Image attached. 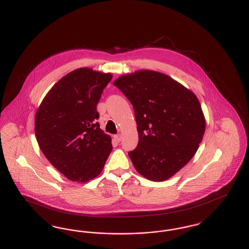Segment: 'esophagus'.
<instances>
[{
    "label": "esophagus",
    "mask_w": 249,
    "mask_h": 249,
    "mask_svg": "<svg viewBox=\"0 0 249 249\" xmlns=\"http://www.w3.org/2000/svg\"><path fill=\"white\" fill-rule=\"evenodd\" d=\"M114 140H115L117 142H120V141H121V136H120V134H116V135H114Z\"/></svg>",
    "instance_id": "1"
}]
</instances>
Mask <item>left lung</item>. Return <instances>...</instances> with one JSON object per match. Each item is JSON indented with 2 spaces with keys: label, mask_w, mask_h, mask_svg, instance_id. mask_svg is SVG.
<instances>
[{
  "label": "left lung",
  "mask_w": 249,
  "mask_h": 249,
  "mask_svg": "<svg viewBox=\"0 0 249 249\" xmlns=\"http://www.w3.org/2000/svg\"><path fill=\"white\" fill-rule=\"evenodd\" d=\"M134 110L139 141L130 151L136 171L164 181L186 165L199 148L205 119L195 94L164 73L142 70L114 81Z\"/></svg>",
  "instance_id": "obj_1"
}]
</instances>
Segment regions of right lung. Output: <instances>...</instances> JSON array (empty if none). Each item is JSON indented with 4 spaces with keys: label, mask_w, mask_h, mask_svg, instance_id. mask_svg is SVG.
I'll return each instance as SVG.
<instances>
[{
    "label": "right lung",
    "mask_w": 249,
    "mask_h": 249,
    "mask_svg": "<svg viewBox=\"0 0 249 249\" xmlns=\"http://www.w3.org/2000/svg\"><path fill=\"white\" fill-rule=\"evenodd\" d=\"M111 79V73L76 69L52 87L36 112L40 149L71 181L96 178L112 151L111 137L96 121L97 104Z\"/></svg>",
    "instance_id": "add662e5"
}]
</instances>
